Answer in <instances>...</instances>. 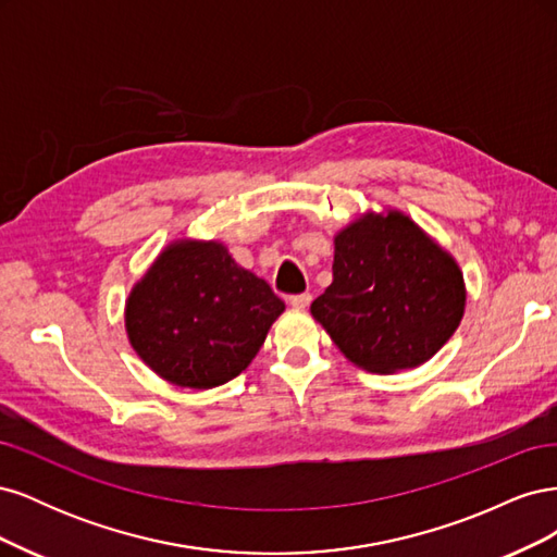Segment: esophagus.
<instances>
[{"instance_id":"1","label":"esophagus","mask_w":557,"mask_h":557,"mask_svg":"<svg viewBox=\"0 0 557 557\" xmlns=\"http://www.w3.org/2000/svg\"><path fill=\"white\" fill-rule=\"evenodd\" d=\"M288 305H290L293 309H297V311H305V309L311 305V295H309V293H305V295H293V297L288 299Z\"/></svg>"}]
</instances>
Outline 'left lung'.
<instances>
[{
    "label": "left lung",
    "instance_id": "left-lung-1",
    "mask_svg": "<svg viewBox=\"0 0 557 557\" xmlns=\"http://www.w3.org/2000/svg\"><path fill=\"white\" fill-rule=\"evenodd\" d=\"M462 269L411 215L367 209L334 234L332 283L311 315L364 372L420 367L458 330Z\"/></svg>",
    "mask_w": 557,
    "mask_h": 557
}]
</instances>
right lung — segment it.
Returning <instances> with one entry per match:
<instances>
[{"label":"right lung","instance_id":"add662e5","mask_svg":"<svg viewBox=\"0 0 557 557\" xmlns=\"http://www.w3.org/2000/svg\"><path fill=\"white\" fill-rule=\"evenodd\" d=\"M285 311L269 285L218 239L166 244L125 299V332L146 367L209 391L239 376Z\"/></svg>","mask_w":557,"mask_h":557}]
</instances>
